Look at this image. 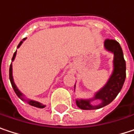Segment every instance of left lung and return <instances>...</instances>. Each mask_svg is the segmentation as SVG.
Listing matches in <instances>:
<instances>
[{
  "mask_svg": "<svg viewBox=\"0 0 134 134\" xmlns=\"http://www.w3.org/2000/svg\"><path fill=\"white\" fill-rule=\"evenodd\" d=\"M105 48L114 55L113 72L106 86L95 96L92 99L83 100L77 99L76 104L82 109H96L102 108L110 103L121 90L126 79V62L124 53L119 42L113 39H106L104 42ZM101 99V103L97 106H92L90 102L94 99Z\"/></svg>",
  "mask_w": 134,
  "mask_h": 134,
  "instance_id": "1",
  "label": "left lung"
}]
</instances>
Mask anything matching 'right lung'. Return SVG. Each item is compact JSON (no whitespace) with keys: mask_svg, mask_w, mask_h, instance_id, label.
Masks as SVG:
<instances>
[{"mask_svg":"<svg viewBox=\"0 0 134 134\" xmlns=\"http://www.w3.org/2000/svg\"><path fill=\"white\" fill-rule=\"evenodd\" d=\"M25 38L23 39V41L25 40ZM22 41L19 43V44H18V48H19L20 46H21V44H22ZM17 52V51H16ZM16 52L14 53V55H13V58H12V61L15 58V55H16ZM9 78H10V83H11V86H12V87H13V89H14V92L16 93V95L20 98V99H21L22 100H25V99L23 98V96H22V94L21 93V92L18 90V89L16 87V86H15V84H14V80H13V76H12V65L10 64V69H9ZM27 102L30 104V105H31V106H33V107H38V108H44L45 106L44 105H43L42 103H38V102H36V101H33V100H27Z\"/></svg>","mask_w":134,"mask_h":134,"instance_id":"right-lung-1","label":"right lung"}]
</instances>
